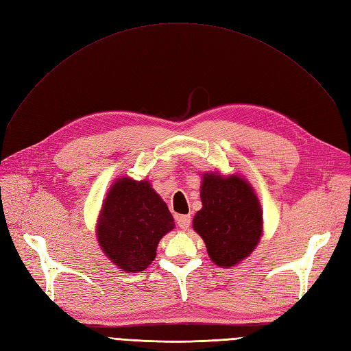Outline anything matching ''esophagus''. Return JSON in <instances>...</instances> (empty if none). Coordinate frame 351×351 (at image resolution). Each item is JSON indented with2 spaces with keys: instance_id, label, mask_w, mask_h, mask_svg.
Wrapping results in <instances>:
<instances>
[{
  "instance_id": "esophagus-1",
  "label": "esophagus",
  "mask_w": 351,
  "mask_h": 351,
  "mask_svg": "<svg viewBox=\"0 0 351 351\" xmlns=\"http://www.w3.org/2000/svg\"><path fill=\"white\" fill-rule=\"evenodd\" d=\"M176 219H177V225L181 229H187L191 223V216L190 215H178Z\"/></svg>"
}]
</instances>
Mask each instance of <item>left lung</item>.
Wrapping results in <instances>:
<instances>
[{"label":"left lung","instance_id":"left-lung-1","mask_svg":"<svg viewBox=\"0 0 351 351\" xmlns=\"http://www.w3.org/2000/svg\"><path fill=\"white\" fill-rule=\"evenodd\" d=\"M202 209L193 229L203 238L210 260L219 267H232L257 247L263 234L260 202L247 180L238 174H203Z\"/></svg>","mask_w":351,"mask_h":351}]
</instances>
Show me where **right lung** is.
<instances>
[{
  "label": "right lung",
  "mask_w": 351,
  "mask_h": 351,
  "mask_svg": "<svg viewBox=\"0 0 351 351\" xmlns=\"http://www.w3.org/2000/svg\"><path fill=\"white\" fill-rule=\"evenodd\" d=\"M174 229L173 215L149 181L117 178L104 199L97 223L103 252L119 269L143 271L160 239Z\"/></svg>",
  "instance_id": "add662e5"
}]
</instances>
